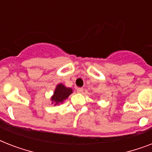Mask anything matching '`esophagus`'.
<instances>
[{
    "instance_id": "esophagus-1",
    "label": "esophagus",
    "mask_w": 152,
    "mask_h": 152,
    "mask_svg": "<svg viewBox=\"0 0 152 152\" xmlns=\"http://www.w3.org/2000/svg\"><path fill=\"white\" fill-rule=\"evenodd\" d=\"M76 91H77L78 93H83V89L82 88H76Z\"/></svg>"
}]
</instances>
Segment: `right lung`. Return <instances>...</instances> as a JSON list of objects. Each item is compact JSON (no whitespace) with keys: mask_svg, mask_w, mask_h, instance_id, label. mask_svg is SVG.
<instances>
[{"mask_svg":"<svg viewBox=\"0 0 152 152\" xmlns=\"http://www.w3.org/2000/svg\"><path fill=\"white\" fill-rule=\"evenodd\" d=\"M72 93V88H67L63 83H58L56 86L53 95L50 98L52 104H54V106H57L60 103H63V102L66 100Z\"/></svg>","mask_w":152,"mask_h":152,"instance_id":"1","label":"right lung"}]
</instances>
